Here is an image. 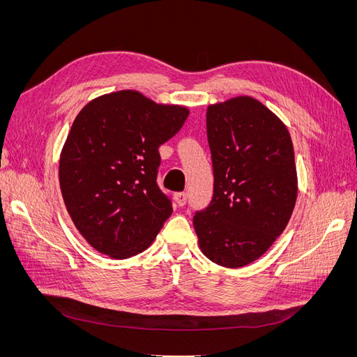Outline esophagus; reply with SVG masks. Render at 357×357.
Here are the masks:
<instances>
[{
	"label": "esophagus",
	"instance_id": "obj_1",
	"mask_svg": "<svg viewBox=\"0 0 357 357\" xmlns=\"http://www.w3.org/2000/svg\"><path fill=\"white\" fill-rule=\"evenodd\" d=\"M176 201H177V204L180 205V207H183V205H186V202H188V193H186V192L177 193V195H176Z\"/></svg>",
	"mask_w": 357,
	"mask_h": 357
}]
</instances>
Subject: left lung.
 I'll return each mask as SVG.
<instances>
[{"label":"left lung","instance_id":"1","mask_svg":"<svg viewBox=\"0 0 357 357\" xmlns=\"http://www.w3.org/2000/svg\"><path fill=\"white\" fill-rule=\"evenodd\" d=\"M207 137L213 198L193 215V226L210 261L240 268L274 244L294 213V144L284 123L250 96L210 105Z\"/></svg>","mask_w":357,"mask_h":357}]
</instances>
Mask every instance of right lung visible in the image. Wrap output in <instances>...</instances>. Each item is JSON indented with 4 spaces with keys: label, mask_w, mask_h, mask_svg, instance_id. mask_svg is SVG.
Masks as SVG:
<instances>
[{
    "label": "right lung",
    "mask_w": 357,
    "mask_h": 357,
    "mask_svg": "<svg viewBox=\"0 0 357 357\" xmlns=\"http://www.w3.org/2000/svg\"><path fill=\"white\" fill-rule=\"evenodd\" d=\"M189 110L119 91L86 104L62 149L59 185L75 228L114 259L144 252L172 213L158 186L159 146Z\"/></svg>",
    "instance_id": "1"
}]
</instances>
